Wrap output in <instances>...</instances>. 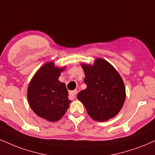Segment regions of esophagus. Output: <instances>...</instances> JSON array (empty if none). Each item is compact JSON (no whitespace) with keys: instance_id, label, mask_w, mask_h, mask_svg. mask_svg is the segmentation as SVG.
<instances>
[{"instance_id":"1","label":"esophagus","mask_w":155,"mask_h":155,"mask_svg":"<svg viewBox=\"0 0 155 155\" xmlns=\"http://www.w3.org/2000/svg\"><path fill=\"white\" fill-rule=\"evenodd\" d=\"M76 94H77V90H74V91H69V97L71 99H75Z\"/></svg>"}]
</instances>
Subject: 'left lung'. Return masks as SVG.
I'll return each instance as SVG.
<instances>
[{"mask_svg": "<svg viewBox=\"0 0 155 155\" xmlns=\"http://www.w3.org/2000/svg\"><path fill=\"white\" fill-rule=\"evenodd\" d=\"M87 89L78 94L88 114L94 120L105 121L117 115L126 98L124 84L115 68L103 58L93 65L82 63Z\"/></svg>", "mask_w": 155, "mask_h": 155, "instance_id": "obj_1", "label": "left lung"}]
</instances>
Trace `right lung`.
Masks as SVG:
<instances>
[{"instance_id": "right-lung-1", "label": "right lung", "mask_w": 155, "mask_h": 155, "mask_svg": "<svg viewBox=\"0 0 155 155\" xmlns=\"http://www.w3.org/2000/svg\"><path fill=\"white\" fill-rule=\"evenodd\" d=\"M64 67L54 62L45 64L34 74L28 84L27 97L31 109L48 121H57L65 114L71 102L64 83L58 80Z\"/></svg>"}]
</instances>
